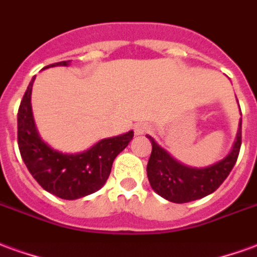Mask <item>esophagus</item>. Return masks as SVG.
Instances as JSON below:
<instances>
[{"mask_svg":"<svg viewBox=\"0 0 257 257\" xmlns=\"http://www.w3.org/2000/svg\"><path fill=\"white\" fill-rule=\"evenodd\" d=\"M136 131V136H144V134H148V133H151L152 127L147 123H138L134 128Z\"/></svg>","mask_w":257,"mask_h":257,"instance_id":"1","label":"esophagus"}]
</instances>
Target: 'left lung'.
<instances>
[{"mask_svg":"<svg viewBox=\"0 0 257 257\" xmlns=\"http://www.w3.org/2000/svg\"><path fill=\"white\" fill-rule=\"evenodd\" d=\"M241 123L233 149L227 156L208 167H189L175 160L151 136L152 153L147 174L152 189L171 203L182 204L203 198L213 193L223 183L233 170L241 148Z\"/></svg>","mask_w":257,"mask_h":257,"instance_id":"obj_1","label":"left lung"}]
</instances>
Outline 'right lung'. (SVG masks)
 <instances>
[{"label":"right lung","mask_w":257,"mask_h":257,"mask_svg":"<svg viewBox=\"0 0 257 257\" xmlns=\"http://www.w3.org/2000/svg\"><path fill=\"white\" fill-rule=\"evenodd\" d=\"M67 65L69 60L45 68ZM34 79L35 76L24 93L18 113L19 151L26 167L46 192L64 200H76L100 190L109 177L112 163L133 140L134 131L104 138L79 153L56 151L42 141L34 123L31 109Z\"/></svg>","instance_id":"obj_1"}]
</instances>
